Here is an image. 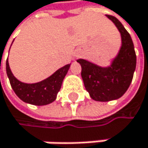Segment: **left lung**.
I'll use <instances>...</instances> for the list:
<instances>
[{
    "instance_id": "8db88e82",
    "label": "left lung",
    "mask_w": 148,
    "mask_h": 148,
    "mask_svg": "<svg viewBox=\"0 0 148 148\" xmlns=\"http://www.w3.org/2000/svg\"><path fill=\"white\" fill-rule=\"evenodd\" d=\"M118 28L122 36V47L108 67H100L90 62L78 59L82 66V78L90 98L96 101L117 99L126 92L136 68V53L132 37L122 23L111 15H106Z\"/></svg>"
}]
</instances>
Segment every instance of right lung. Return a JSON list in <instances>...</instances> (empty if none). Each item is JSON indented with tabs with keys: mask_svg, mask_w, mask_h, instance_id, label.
<instances>
[{
	"mask_svg": "<svg viewBox=\"0 0 148 148\" xmlns=\"http://www.w3.org/2000/svg\"><path fill=\"white\" fill-rule=\"evenodd\" d=\"M69 67L70 65H66L56 71L49 78L37 83L28 84L16 79L10 71L8 59L6 61L7 75L14 92L24 102L35 106L48 105L56 99Z\"/></svg>",
	"mask_w": 148,
	"mask_h": 148,
	"instance_id": "add662e5",
	"label": "right lung"
}]
</instances>
